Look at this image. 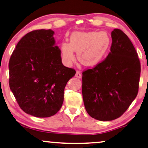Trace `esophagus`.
<instances>
[{"instance_id": "1", "label": "esophagus", "mask_w": 148, "mask_h": 148, "mask_svg": "<svg viewBox=\"0 0 148 148\" xmlns=\"http://www.w3.org/2000/svg\"><path fill=\"white\" fill-rule=\"evenodd\" d=\"M75 76L78 78H82V74H81V72L80 71H78V70H77L76 74H75Z\"/></svg>"}]
</instances>
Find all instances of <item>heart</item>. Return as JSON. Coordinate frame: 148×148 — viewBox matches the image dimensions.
I'll use <instances>...</instances> for the list:
<instances>
[{
  "label": "heart",
  "mask_w": 148,
  "mask_h": 148,
  "mask_svg": "<svg viewBox=\"0 0 148 148\" xmlns=\"http://www.w3.org/2000/svg\"><path fill=\"white\" fill-rule=\"evenodd\" d=\"M70 43L64 42L61 51L64 62L71 64L75 59L74 51L82 65L95 66L104 59L109 51L111 40L105 32H89L72 33Z\"/></svg>",
  "instance_id": "1"
}]
</instances>
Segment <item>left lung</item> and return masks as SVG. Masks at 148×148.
I'll list each match as a JSON object with an SVG mask.
<instances>
[{
	"mask_svg": "<svg viewBox=\"0 0 148 148\" xmlns=\"http://www.w3.org/2000/svg\"><path fill=\"white\" fill-rule=\"evenodd\" d=\"M109 55L92 69L82 72V97L91 117L107 121L120 117L138 93L140 62L127 35L111 32Z\"/></svg>",
	"mask_w": 148,
	"mask_h": 148,
	"instance_id": "1",
	"label": "left lung"
}]
</instances>
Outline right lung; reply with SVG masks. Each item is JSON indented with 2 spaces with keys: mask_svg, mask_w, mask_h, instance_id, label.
Masks as SVG:
<instances>
[{
  "mask_svg": "<svg viewBox=\"0 0 148 148\" xmlns=\"http://www.w3.org/2000/svg\"><path fill=\"white\" fill-rule=\"evenodd\" d=\"M52 30L38 29L24 35L10 58L9 86L26 113L49 117L58 113L64 88L76 71L62 63Z\"/></svg>",
  "mask_w": 148,
  "mask_h": 148,
  "instance_id": "obj_1",
  "label": "right lung"
}]
</instances>
